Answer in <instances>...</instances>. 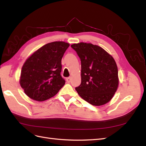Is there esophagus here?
I'll list each match as a JSON object with an SVG mask.
<instances>
[{
  "label": "esophagus",
  "instance_id": "1",
  "mask_svg": "<svg viewBox=\"0 0 146 146\" xmlns=\"http://www.w3.org/2000/svg\"><path fill=\"white\" fill-rule=\"evenodd\" d=\"M70 81H71V78L70 77H68L67 78H66V82H67L68 83H70Z\"/></svg>",
  "mask_w": 146,
  "mask_h": 146
}]
</instances>
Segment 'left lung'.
Masks as SVG:
<instances>
[{
  "label": "left lung",
  "instance_id": "1",
  "mask_svg": "<svg viewBox=\"0 0 146 146\" xmlns=\"http://www.w3.org/2000/svg\"><path fill=\"white\" fill-rule=\"evenodd\" d=\"M71 47L81 60V84L76 90L88 103H108L117 89L118 70L115 60L102 48L91 43L74 44Z\"/></svg>",
  "mask_w": 146,
  "mask_h": 146
}]
</instances>
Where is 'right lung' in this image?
<instances>
[{
  "mask_svg": "<svg viewBox=\"0 0 146 146\" xmlns=\"http://www.w3.org/2000/svg\"><path fill=\"white\" fill-rule=\"evenodd\" d=\"M69 44L55 41L34 52L22 68L20 85L25 94L36 101L56 95L65 84L61 76V59Z\"/></svg>",
  "mask_w": 146,
  "mask_h": 146,
  "instance_id": "1",
  "label": "right lung"
}]
</instances>
